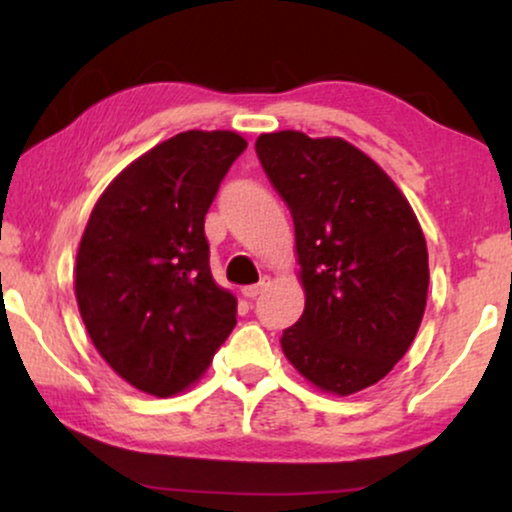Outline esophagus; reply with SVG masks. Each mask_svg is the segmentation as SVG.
<instances>
[{"mask_svg":"<svg viewBox=\"0 0 512 512\" xmlns=\"http://www.w3.org/2000/svg\"><path fill=\"white\" fill-rule=\"evenodd\" d=\"M270 282H272L270 277H263L261 282H258V284H249V286H244V289H242V296H244V298H256V296H261V293L270 286Z\"/></svg>","mask_w":512,"mask_h":512,"instance_id":"34e87169","label":"esophagus"}]
</instances>
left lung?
Instances as JSON below:
<instances>
[{"instance_id":"left-lung-1","label":"left lung","mask_w":512,"mask_h":512,"mask_svg":"<svg viewBox=\"0 0 512 512\" xmlns=\"http://www.w3.org/2000/svg\"><path fill=\"white\" fill-rule=\"evenodd\" d=\"M256 153L291 209L305 289L303 317L279 340L284 356L326 394L373 387L422 324V226L389 174L345 139L265 132Z\"/></svg>"}]
</instances>
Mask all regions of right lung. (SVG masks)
<instances>
[{
    "label": "right lung",
    "mask_w": 512,
    "mask_h": 512,
    "mask_svg": "<svg viewBox=\"0 0 512 512\" xmlns=\"http://www.w3.org/2000/svg\"><path fill=\"white\" fill-rule=\"evenodd\" d=\"M247 139L188 130L125 167L95 202L76 251L74 293L111 370L151 396L205 375L237 319L209 270L205 214Z\"/></svg>",
    "instance_id": "add662e5"
}]
</instances>
